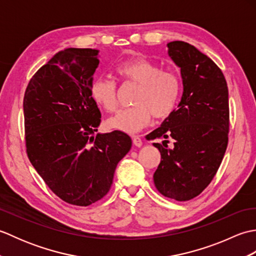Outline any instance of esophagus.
Here are the masks:
<instances>
[{
  "mask_svg": "<svg viewBox=\"0 0 256 256\" xmlns=\"http://www.w3.org/2000/svg\"><path fill=\"white\" fill-rule=\"evenodd\" d=\"M133 138V144L135 145V146H138V148H140V146H142V140H140V138H138V136H133L132 138Z\"/></svg>",
  "mask_w": 256,
  "mask_h": 256,
  "instance_id": "esophagus-1",
  "label": "esophagus"
}]
</instances>
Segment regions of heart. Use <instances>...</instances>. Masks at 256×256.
<instances>
[{
  "instance_id": "obj_1",
  "label": "heart",
  "mask_w": 256,
  "mask_h": 256,
  "mask_svg": "<svg viewBox=\"0 0 256 256\" xmlns=\"http://www.w3.org/2000/svg\"><path fill=\"white\" fill-rule=\"evenodd\" d=\"M120 77L140 84L134 98V106L108 120V126L125 133H136L148 124L153 116L157 120L170 116L180 94V79L172 70H162L160 64L145 58H134L118 67ZM91 96L106 111L113 113L118 108V86L108 78H96L91 84Z\"/></svg>"
}]
</instances>
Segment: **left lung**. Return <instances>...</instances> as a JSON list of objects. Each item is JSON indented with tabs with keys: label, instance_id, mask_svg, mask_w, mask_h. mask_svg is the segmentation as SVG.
<instances>
[{
	"label": "left lung",
	"instance_id": "left-lung-1",
	"mask_svg": "<svg viewBox=\"0 0 256 256\" xmlns=\"http://www.w3.org/2000/svg\"><path fill=\"white\" fill-rule=\"evenodd\" d=\"M168 55L180 68L184 91L177 108L148 140L162 160L154 172L157 190L167 198L197 197L214 179L224 158L229 134V91L221 69L194 46L182 40L167 44Z\"/></svg>",
	"mask_w": 256,
	"mask_h": 256
}]
</instances>
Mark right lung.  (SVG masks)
I'll return each instance as SVG.
<instances>
[{
	"instance_id": "obj_1",
	"label": "right lung",
	"mask_w": 256,
	"mask_h": 256,
	"mask_svg": "<svg viewBox=\"0 0 256 256\" xmlns=\"http://www.w3.org/2000/svg\"><path fill=\"white\" fill-rule=\"evenodd\" d=\"M99 50L67 48L32 76L23 108L27 156L62 200L86 206L108 192L126 133H96L101 113L91 96Z\"/></svg>"
}]
</instances>
